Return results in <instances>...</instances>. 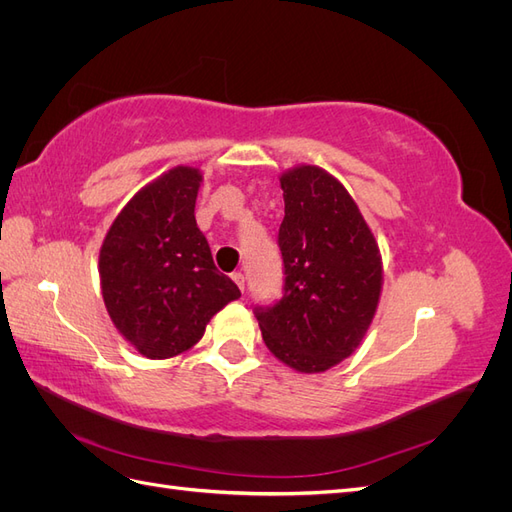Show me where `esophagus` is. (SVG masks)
Returning a JSON list of instances; mask_svg holds the SVG:
<instances>
[{
    "label": "esophagus",
    "instance_id": "1",
    "mask_svg": "<svg viewBox=\"0 0 512 512\" xmlns=\"http://www.w3.org/2000/svg\"><path fill=\"white\" fill-rule=\"evenodd\" d=\"M232 280H235V284L243 290L245 288V275L241 273V271H237V273H232Z\"/></svg>",
    "mask_w": 512,
    "mask_h": 512
}]
</instances>
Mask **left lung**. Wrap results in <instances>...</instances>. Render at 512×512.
<instances>
[{"label": "left lung", "instance_id": "1", "mask_svg": "<svg viewBox=\"0 0 512 512\" xmlns=\"http://www.w3.org/2000/svg\"><path fill=\"white\" fill-rule=\"evenodd\" d=\"M282 299L256 305L267 348L305 374L344 361L367 333L382 288L378 243L348 190L318 166L282 175Z\"/></svg>", "mask_w": 512, "mask_h": 512}]
</instances>
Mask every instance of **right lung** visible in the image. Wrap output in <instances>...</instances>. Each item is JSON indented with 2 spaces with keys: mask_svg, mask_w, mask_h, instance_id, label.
Returning a JSON list of instances; mask_svg holds the SVG:
<instances>
[{
  "mask_svg": "<svg viewBox=\"0 0 512 512\" xmlns=\"http://www.w3.org/2000/svg\"><path fill=\"white\" fill-rule=\"evenodd\" d=\"M203 175L177 166L149 183L117 215L100 250V284L117 331L147 359L192 348L207 322L241 297L215 267L196 226Z\"/></svg>",
  "mask_w": 512,
  "mask_h": 512,
  "instance_id": "add662e5",
  "label": "right lung"
}]
</instances>
